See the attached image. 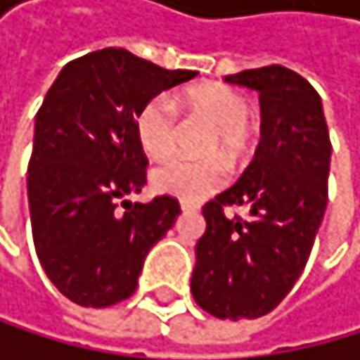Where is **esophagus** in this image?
I'll return each mask as SVG.
<instances>
[{
  "instance_id": "obj_1",
  "label": "esophagus",
  "mask_w": 360,
  "mask_h": 360,
  "mask_svg": "<svg viewBox=\"0 0 360 360\" xmlns=\"http://www.w3.org/2000/svg\"><path fill=\"white\" fill-rule=\"evenodd\" d=\"M198 210H200L198 205L188 202V200H181V212H184V214H194V212H198Z\"/></svg>"
}]
</instances>
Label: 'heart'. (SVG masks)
I'll return each instance as SVG.
<instances>
[{
	"label": "heart",
	"instance_id": "b5f03b06",
	"mask_svg": "<svg viewBox=\"0 0 360 360\" xmlns=\"http://www.w3.org/2000/svg\"><path fill=\"white\" fill-rule=\"evenodd\" d=\"M184 105L210 122L214 131L207 150L222 153L231 162H240L248 148L252 125L248 120L250 103L246 96L224 84H200L184 94ZM136 131L142 148L153 158L168 155L176 140V110L168 96L160 94L142 105L136 118ZM229 179V168L220 155L192 160L174 155L150 172V184L162 194L188 202H198L220 190Z\"/></svg>",
	"mask_w": 360,
	"mask_h": 360
}]
</instances>
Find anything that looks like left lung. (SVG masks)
I'll use <instances>...</instances> for the list:
<instances>
[{
  "instance_id": "1",
  "label": "left lung",
  "mask_w": 360,
  "mask_h": 360,
  "mask_svg": "<svg viewBox=\"0 0 360 360\" xmlns=\"http://www.w3.org/2000/svg\"><path fill=\"white\" fill-rule=\"evenodd\" d=\"M259 92L261 142L240 181L202 207L192 296L220 320L268 315L300 278L328 202L330 138L317 90L270 64L226 75ZM249 207V218L226 206Z\"/></svg>"
}]
</instances>
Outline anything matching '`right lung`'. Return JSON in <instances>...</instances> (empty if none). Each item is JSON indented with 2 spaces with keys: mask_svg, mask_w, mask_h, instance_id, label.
Instances as JSON below:
<instances>
[{
  "mask_svg": "<svg viewBox=\"0 0 360 360\" xmlns=\"http://www.w3.org/2000/svg\"><path fill=\"white\" fill-rule=\"evenodd\" d=\"M108 47L68 62L36 114L27 166L34 248L49 281L79 307L129 298L153 248L181 214L179 200L131 202L146 184L138 112L196 77Z\"/></svg>",
  "mask_w": 360,
  "mask_h": 360,
  "instance_id": "right-lung-1",
  "label": "right lung"
}]
</instances>
